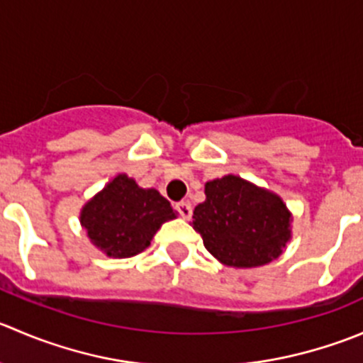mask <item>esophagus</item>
<instances>
[{"mask_svg": "<svg viewBox=\"0 0 363 363\" xmlns=\"http://www.w3.org/2000/svg\"><path fill=\"white\" fill-rule=\"evenodd\" d=\"M175 211H177L179 216L184 218V220H189V218H191V214H193L191 203L184 202V200H182V202L175 203Z\"/></svg>", "mask_w": 363, "mask_h": 363, "instance_id": "esophagus-1", "label": "esophagus"}]
</instances>
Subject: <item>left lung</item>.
<instances>
[{"instance_id":"8db88e82","label":"left lung","mask_w":363,"mask_h":363,"mask_svg":"<svg viewBox=\"0 0 363 363\" xmlns=\"http://www.w3.org/2000/svg\"><path fill=\"white\" fill-rule=\"evenodd\" d=\"M206 202L193 211L203 246L227 266L255 267L282 253L291 214L282 200L235 175L206 184Z\"/></svg>"}]
</instances>
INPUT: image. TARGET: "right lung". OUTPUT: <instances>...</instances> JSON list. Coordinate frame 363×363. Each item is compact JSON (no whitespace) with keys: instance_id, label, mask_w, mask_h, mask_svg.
Returning a JSON list of instances; mask_svg holds the SVG:
<instances>
[{"instance_id":"right-lung-1","label":"right lung","mask_w":363,"mask_h":363,"mask_svg":"<svg viewBox=\"0 0 363 363\" xmlns=\"http://www.w3.org/2000/svg\"><path fill=\"white\" fill-rule=\"evenodd\" d=\"M174 218V209L163 195L138 188L128 175H117L81 211L88 238L118 259L143 252L161 225Z\"/></svg>"}]
</instances>
